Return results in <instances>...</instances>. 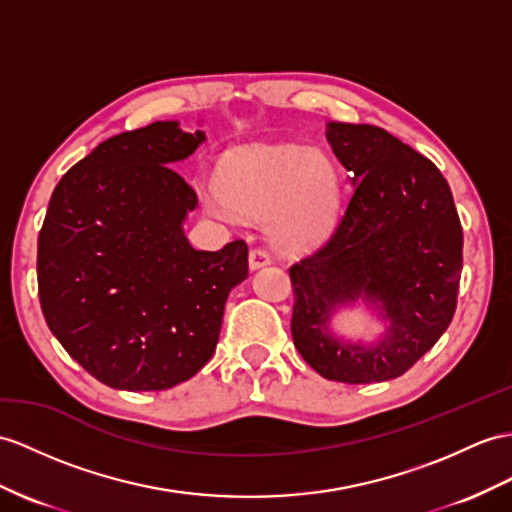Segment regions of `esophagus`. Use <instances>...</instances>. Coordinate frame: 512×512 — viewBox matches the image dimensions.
<instances>
[{"label":"esophagus","mask_w":512,"mask_h":512,"mask_svg":"<svg viewBox=\"0 0 512 512\" xmlns=\"http://www.w3.org/2000/svg\"><path fill=\"white\" fill-rule=\"evenodd\" d=\"M271 263V256L265 252V249H249V269H260Z\"/></svg>","instance_id":"esophagus-1"}]
</instances>
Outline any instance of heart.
Listing matches in <instances>:
<instances>
[{
	"label": "heart",
	"instance_id": "1",
	"mask_svg": "<svg viewBox=\"0 0 512 512\" xmlns=\"http://www.w3.org/2000/svg\"><path fill=\"white\" fill-rule=\"evenodd\" d=\"M341 199L339 169L323 152L271 147L232 154L219 171V191L206 195L210 213L230 217L232 208L265 217L271 241L302 249L326 239Z\"/></svg>",
	"mask_w": 512,
	"mask_h": 512
}]
</instances>
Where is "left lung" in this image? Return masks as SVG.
I'll return each mask as SVG.
<instances>
[{
    "label": "left lung",
    "instance_id": "1",
    "mask_svg": "<svg viewBox=\"0 0 512 512\" xmlns=\"http://www.w3.org/2000/svg\"><path fill=\"white\" fill-rule=\"evenodd\" d=\"M326 136L354 193L330 239L289 269L293 343L328 380H393L450 326L463 228L450 184L413 147L367 123L330 121ZM358 301L390 326L382 340L352 344L329 330L335 310Z\"/></svg>",
    "mask_w": 512,
    "mask_h": 512
}]
</instances>
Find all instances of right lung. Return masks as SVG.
<instances>
[{"label": "right lung", "instance_id": "obj_1", "mask_svg": "<svg viewBox=\"0 0 512 512\" xmlns=\"http://www.w3.org/2000/svg\"><path fill=\"white\" fill-rule=\"evenodd\" d=\"M204 130L156 121L99 143L49 199L39 299L49 330L93 378L162 391L215 354L226 299L247 278L245 241L199 252L182 223L197 195L169 165Z\"/></svg>", "mask_w": 512, "mask_h": 512}]
</instances>
